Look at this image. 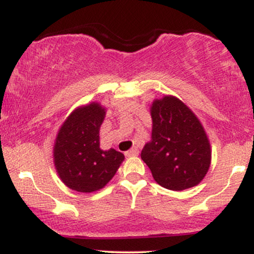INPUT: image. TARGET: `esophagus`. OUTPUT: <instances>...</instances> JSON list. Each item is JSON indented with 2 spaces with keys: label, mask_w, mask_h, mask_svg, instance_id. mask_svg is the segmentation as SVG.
<instances>
[{
  "label": "esophagus",
  "mask_w": 254,
  "mask_h": 254,
  "mask_svg": "<svg viewBox=\"0 0 254 254\" xmlns=\"http://www.w3.org/2000/svg\"><path fill=\"white\" fill-rule=\"evenodd\" d=\"M136 155H138V149H137V148H131L130 150H127V153H125V156H127V157L136 156Z\"/></svg>",
  "instance_id": "34e87169"
}]
</instances>
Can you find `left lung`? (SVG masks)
<instances>
[{"instance_id":"obj_1","label":"left lung","mask_w":254,"mask_h":254,"mask_svg":"<svg viewBox=\"0 0 254 254\" xmlns=\"http://www.w3.org/2000/svg\"><path fill=\"white\" fill-rule=\"evenodd\" d=\"M151 139L141 157L162 188L183 191L204 179L211 164V147L198 117L173 95L154 99Z\"/></svg>"}]
</instances>
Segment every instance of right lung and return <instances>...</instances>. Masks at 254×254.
Wrapping results in <instances>:
<instances>
[{"instance_id":"add662e5","label":"right lung","mask_w":254,"mask_h":254,"mask_svg":"<svg viewBox=\"0 0 254 254\" xmlns=\"http://www.w3.org/2000/svg\"><path fill=\"white\" fill-rule=\"evenodd\" d=\"M106 109L97 101L82 105L66 117L54 144V164L65 186L90 193L101 190L115 177L124 155L100 148V127Z\"/></svg>"}]
</instances>
